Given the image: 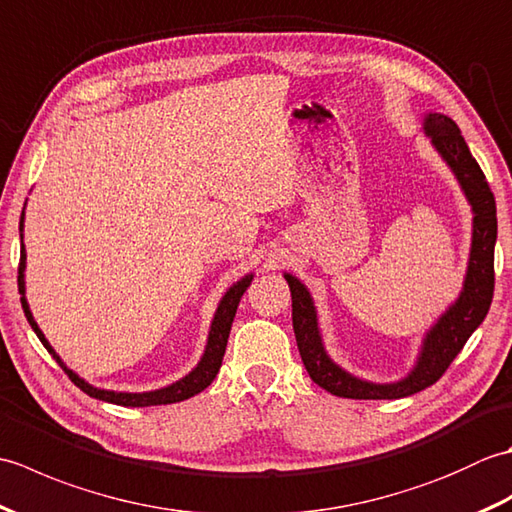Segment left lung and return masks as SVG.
Masks as SVG:
<instances>
[{
  "label": "left lung",
  "mask_w": 512,
  "mask_h": 512,
  "mask_svg": "<svg viewBox=\"0 0 512 512\" xmlns=\"http://www.w3.org/2000/svg\"><path fill=\"white\" fill-rule=\"evenodd\" d=\"M422 134L429 138L431 147L451 169L473 213L471 248L462 290L431 323V328L422 334L418 356L409 372L398 380H391V383H374V380H365L347 372L328 354L319 328V312L308 286L292 273H284L292 295V328H295L301 361L314 383L330 391L332 396L354 400H394L418 394L447 372L453 358L460 354L469 336L480 328L488 308H491L497 242L493 191L453 118L442 112H427L422 118Z\"/></svg>",
  "instance_id": "obj_1"
}]
</instances>
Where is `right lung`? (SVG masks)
Returning a JSON list of instances; mask_svg holds the SVG:
<instances>
[{
  "instance_id": "obj_1",
  "label": "right lung",
  "mask_w": 512,
  "mask_h": 512,
  "mask_svg": "<svg viewBox=\"0 0 512 512\" xmlns=\"http://www.w3.org/2000/svg\"><path fill=\"white\" fill-rule=\"evenodd\" d=\"M24 211H26V206H24ZM24 211H21V220H19L21 262H19V277H17L19 295H21V308H24V314H26L28 323H30V328L35 330V334L39 336V341L43 343V347H46V350L52 354L54 361H57L63 367V372L72 378V383L76 387H81L85 394L96 398V400L114 402V405L151 407V405H171V402L187 400L195 394H200L202 389H206L213 383V378L217 376V372H220V367H222V358H224V352H226L228 334H231V325H233V319H235L239 299H242L246 288L250 286V281H253V277H255L253 273L244 275L242 279H237L231 288H226L220 303H217L213 319H211V328H209V336H206L204 352L200 356L198 365H195L189 374H184L182 378H178L176 383L165 385L160 389H151V391H114V389L94 387V385L88 383V380L76 374L74 369H70L68 365L63 363V358L50 345V341L46 339V334L41 332L35 317H32V312H30L28 299H26V246H24V220H26V215H24Z\"/></svg>"
}]
</instances>
